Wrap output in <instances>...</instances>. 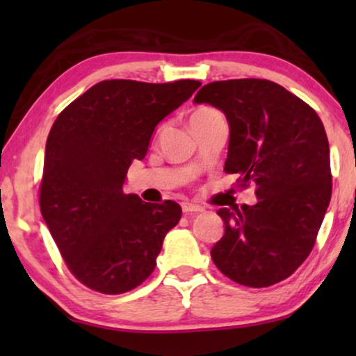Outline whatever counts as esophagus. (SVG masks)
<instances>
[{"instance_id": "34e87169", "label": "esophagus", "mask_w": 356, "mask_h": 356, "mask_svg": "<svg viewBox=\"0 0 356 356\" xmlns=\"http://www.w3.org/2000/svg\"><path fill=\"white\" fill-rule=\"evenodd\" d=\"M181 209L184 213H197V212H202V207L197 206V204H193V202H183L181 204Z\"/></svg>"}]
</instances>
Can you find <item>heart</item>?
<instances>
[{
    "label": "heart",
    "mask_w": 356,
    "mask_h": 356,
    "mask_svg": "<svg viewBox=\"0 0 356 356\" xmlns=\"http://www.w3.org/2000/svg\"><path fill=\"white\" fill-rule=\"evenodd\" d=\"M220 113L216 108H212V106H199L193 111L191 115H189V124L191 126H196L199 123H204V121L213 118V116H218Z\"/></svg>",
    "instance_id": "b5f03b06"
}]
</instances>
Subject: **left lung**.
I'll use <instances>...</instances> for the list:
<instances>
[{"label": "left lung", "mask_w": 356, "mask_h": 356, "mask_svg": "<svg viewBox=\"0 0 356 356\" xmlns=\"http://www.w3.org/2000/svg\"><path fill=\"white\" fill-rule=\"evenodd\" d=\"M196 104L222 110L230 126L225 172L240 186H256L257 202L218 209L225 233L213 245V264L252 289L290 277L313 250L332 194L329 143L308 104L266 79L204 86Z\"/></svg>", "instance_id": "1"}]
</instances>
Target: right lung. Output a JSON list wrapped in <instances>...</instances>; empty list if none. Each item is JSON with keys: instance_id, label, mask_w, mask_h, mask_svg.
<instances>
[{"instance_id": "1", "label": "right lung", "mask_w": 356, "mask_h": 356, "mask_svg": "<svg viewBox=\"0 0 356 356\" xmlns=\"http://www.w3.org/2000/svg\"><path fill=\"white\" fill-rule=\"evenodd\" d=\"M201 86L111 79L92 86L58 115L47 139L40 211L67 269L106 295L152 274L163 238L181 218L173 201L124 194L134 159L147 154L155 126Z\"/></svg>"}]
</instances>
